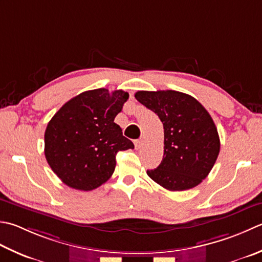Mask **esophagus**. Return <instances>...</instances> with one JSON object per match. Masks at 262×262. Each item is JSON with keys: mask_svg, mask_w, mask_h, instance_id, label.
<instances>
[{"mask_svg": "<svg viewBox=\"0 0 262 262\" xmlns=\"http://www.w3.org/2000/svg\"><path fill=\"white\" fill-rule=\"evenodd\" d=\"M134 144H135V148H136V150H138V148L142 147L143 141H142V140H136V141L134 142Z\"/></svg>", "mask_w": 262, "mask_h": 262, "instance_id": "obj_1", "label": "esophagus"}]
</instances>
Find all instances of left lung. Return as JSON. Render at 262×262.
Wrapping results in <instances>:
<instances>
[{"label":"left lung","mask_w":262,"mask_h":262,"mask_svg":"<svg viewBox=\"0 0 262 262\" xmlns=\"http://www.w3.org/2000/svg\"><path fill=\"white\" fill-rule=\"evenodd\" d=\"M136 100L160 118L165 133L163 158L147 175L168 191L198 186L216 162L220 141L217 127L204 106L177 91H138Z\"/></svg>","instance_id":"1"}]
</instances>
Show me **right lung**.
<instances>
[{
    "mask_svg": "<svg viewBox=\"0 0 262 262\" xmlns=\"http://www.w3.org/2000/svg\"><path fill=\"white\" fill-rule=\"evenodd\" d=\"M128 97L121 90L86 91L64 103L49 121L45 158L67 186L79 191L101 186L115 171L117 153L134 148L115 122Z\"/></svg>",
    "mask_w": 262,
    "mask_h": 262,
    "instance_id": "add662e5",
    "label": "right lung"
}]
</instances>
